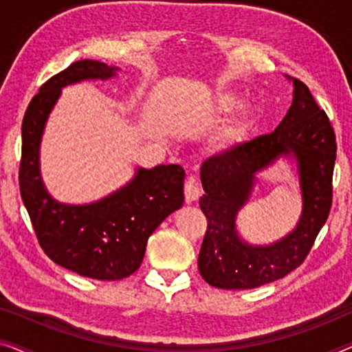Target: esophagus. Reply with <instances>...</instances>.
I'll list each match as a JSON object with an SVG mask.
<instances>
[{"instance_id": "obj_1", "label": "esophagus", "mask_w": 352, "mask_h": 352, "mask_svg": "<svg viewBox=\"0 0 352 352\" xmlns=\"http://www.w3.org/2000/svg\"><path fill=\"white\" fill-rule=\"evenodd\" d=\"M184 195H186V201L187 204H190V201H194L199 199L201 195V187L199 184V181L195 179L194 176H189L186 179V184H184Z\"/></svg>"}]
</instances>
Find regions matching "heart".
I'll return each instance as SVG.
<instances>
[{
  "label": "heart",
  "instance_id": "heart-1",
  "mask_svg": "<svg viewBox=\"0 0 352 352\" xmlns=\"http://www.w3.org/2000/svg\"><path fill=\"white\" fill-rule=\"evenodd\" d=\"M239 105V98L234 94H228L224 96L223 99H221L219 102V107L221 110H232ZM243 131V126L242 124H232V126H229L228 129H224L223 134L218 138V141H216V146L218 147H226L228 144H230L234 141V139H237L240 134Z\"/></svg>",
  "mask_w": 352,
  "mask_h": 352
}]
</instances>
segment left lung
<instances>
[{"instance_id": "left-lung-1", "label": "left lung", "mask_w": 352, "mask_h": 352, "mask_svg": "<svg viewBox=\"0 0 352 352\" xmlns=\"http://www.w3.org/2000/svg\"><path fill=\"white\" fill-rule=\"evenodd\" d=\"M295 98L276 131L239 144L201 163L206 232L199 271L211 287L245 290L285 277L301 266L330 214L336 139L327 113L307 86L293 78ZM298 158L303 216L297 229L271 248H250L236 237L234 214L249 195L252 175L282 153Z\"/></svg>"}]
</instances>
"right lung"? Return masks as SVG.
<instances>
[{
    "label": "right lung",
    "instance_id": "obj_1",
    "mask_svg": "<svg viewBox=\"0 0 352 352\" xmlns=\"http://www.w3.org/2000/svg\"><path fill=\"white\" fill-rule=\"evenodd\" d=\"M115 72L99 60L74 62L41 85L22 120L19 187L38 243L56 264L98 280H120L136 272L148 237L184 204L186 173L179 165L141 168L124 189L85 206L57 204L43 187L38 147L60 88L86 78H109Z\"/></svg>",
    "mask_w": 352,
    "mask_h": 352
}]
</instances>
